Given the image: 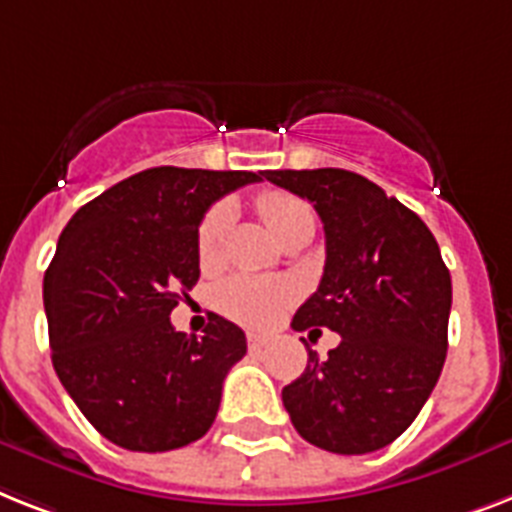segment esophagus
<instances>
[{"label":"esophagus","instance_id":"obj_1","mask_svg":"<svg viewBox=\"0 0 512 512\" xmlns=\"http://www.w3.org/2000/svg\"><path fill=\"white\" fill-rule=\"evenodd\" d=\"M247 344H249V350H252V352H263L265 347L270 344V336L268 334H257V331H249Z\"/></svg>","mask_w":512,"mask_h":512}]
</instances>
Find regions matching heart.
Instances as JSON below:
<instances>
[{"mask_svg":"<svg viewBox=\"0 0 512 512\" xmlns=\"http://www.w3.org/2000/svg\"><path fill=\"white\" fill-rule=\"evenodd\" d=\"M257 210L273 234L284 242L297 228L315 226V215L305 199L289 191L270 189L257 197ZM234 210L228 205H215L207 210L197 228V260L205 270L218 268L223 260V239L231 226ZM292 286L278 278L231 276L218 286L215 302L228 318L244 326H268L292 305Z\"/></svg>","mask_w":512,"mask_h":512,"instance_id":"obj_1","label":"heart"}]
</instances>
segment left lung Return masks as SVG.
Returning <instances> with one entry per match:
<instances>
[{
    "label": "left lung",
    "mask_w": 512,
    "mask_h": 512,
    "mask_svg": "<svg viewBox=\"0 0 512 512\" xmlns=\"http://www.w3.org/2000/svg\"><path fill=\"white\" fill-rule=\"evenodd\" d=\"M263 176L307 199L326 231L323 278L294 331L342 336L326 360L307 350L305 373L281 392L286 413L321 450H381L421 413L447 357L452 281L439 244L413 210L352 170Z\"/></svg>",
    "instance_id": "1"
}]
</instances>
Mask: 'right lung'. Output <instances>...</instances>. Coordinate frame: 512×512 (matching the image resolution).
Returning <instances> with one entry per match:
<instances>
[{"label":"right lung","instance_id":"add662e5","mask_svg":"<svg viewBox=\"0 0 512 512\" xmlns=\"http://www.w3.org/2000/svg\"><path fill=\"white\" fill-rule=\"evenodd\" d=\"M249 170H141L83 205L44 273L52 365L99 434L131 452H168L210 431L223 378L247 355L236 323L205 336L170 323L199 281L197 228Z\"/></svg>","mask_w":512,"mask_h":512}]
</instances>
